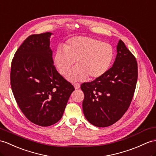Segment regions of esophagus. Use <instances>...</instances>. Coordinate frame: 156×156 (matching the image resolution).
Masks as SVG:
<instances>
[{
    "mask_svg": "<svg viewBox=\"0 0 156 156\" xmlns=\"http://www.w3.org/2000/svg\"><path fill=\"white\" fill-rule=\"evenodd\" d=\"M73 86H74L75 89H78L80 88V84H79V83H74Z\"/></svg>",
    "mask_w": 156,
    "mask_h": 156,
    "instance_id": "obj_1",
    "label": "esophagus"
}]
</instances>
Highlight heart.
<instances>
[{"label": "heart", "instance_id": "1", "mask_svg": "<svg viewBox=\"0 0 156 156\" xmlns=\"http://www.w3.org/2000/svg\"><path fill=\"white\" fill-rule=\"evenodd\" d=\"M115 52L111 45L87 36L72 37L64 48L57 49L54 63L63 76L69 74L74 61L77 66L68 75L71 81H82L89 78L97 79L104 75L114 59Z\"/></svg>", "mask_w": 156, "mask_h": 156}]
</instances>
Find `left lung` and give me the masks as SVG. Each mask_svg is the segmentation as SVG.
<instances>
[{
  "instance_id": "left-lung-1",
  "label": "left lung",
  "mask_w": 156,
  "mask_h": 156,
  "mask_svg": "<svg viewBox=\"0 0 156 156\" xmlns=\"http://www.w3.org/2000/svg\"><path fill=\"white\" fill-rule=\"evenodd\" d=\"M111 68L102 77L83 83V113L97 127H107L120 119L129 108L138 79L135 57L120 40Z\"/></svg>"
}]
</instances>
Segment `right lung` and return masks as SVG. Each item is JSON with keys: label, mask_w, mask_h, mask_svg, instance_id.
<instances>
[{"label": "right lung", "mask_w": 156, "mask_h": 156, "mask_svg": "<svg viewBox=\"0 0 156 156\" xmlns=\"http://www.w3.org/2000/svg\"><path fill=\"white\" fill-rule=\"evenodd\" d=\"M51 34L28 36L11 64L10 85L18 107L30 122L41 126L58 122L75 90L54 66Z\"/></svg>", "instance_id": "right-lung-1"}]
</instances>
